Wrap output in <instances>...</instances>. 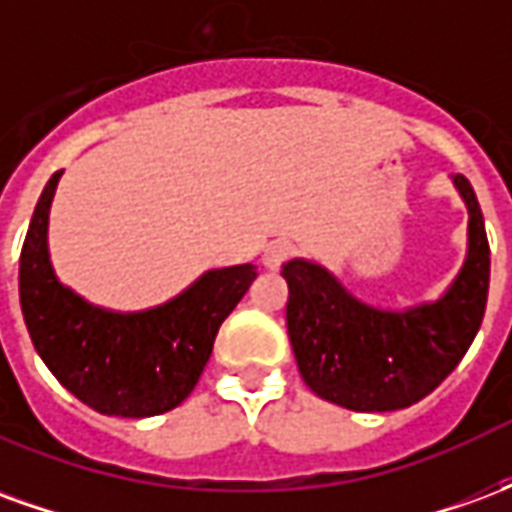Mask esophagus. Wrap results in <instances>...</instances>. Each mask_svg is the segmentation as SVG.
<instances>
[{
  "label": "esophagus",
  "instance_id": "1",
  "mask_svg": "<svg viewBox=\"0 0 512 512\" xmlns=\"http://www.w3.org/2000/svg\"><path fill=\"white\" fill-rule=\"evenodd\" d=\"M290 255H293V246L285 244V241H274V244H268L266 252H263V266H266L268 271H279L282 263H285Z\"/></svg>",
  "mask_w": 512,
  "mask_h": 512
}]
</instances>
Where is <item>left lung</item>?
<instances>
[{"mask_svg":"<svg viewBox=\"0 0 512 512\" xmlns=\"http://www.w3.org/2000/svg\"><path fill=\"white\" fill-rule=\"evenodd\" d=\"M469 208V252L439 301L392 312L351 296L332 271L310 260L282 266L288 334L304 384L351 411L408 408L450 376L469 351L488 301L491 249L474 189L452 178Z\"/></svg>","mask_w":512,"mask_h":512,"instance_id":"obj_1","label":"left lung"}]
</instances>
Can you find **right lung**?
Here are the masks:
<instances>
[{
    "label": "right lung",
    "mask_w": 512,
    "mask_h": 512,
    "mask_svg": "<svg viewBox=\"0 0 512 512\" xmlns=\"http://www.w3.org/2000/svg\"><path fill=\"white\" fill-rule=\"evenodd\" d=\"M54 172L29 222L18 293L32 345L54 378L109 417H156L180 406L208 365L222 321L257 277L252 263L213 268L191 288L145 312H112L65 288L49 260Z\"/></svg>",
    "instance_id": "right-lung-1"
}]
</instances>
